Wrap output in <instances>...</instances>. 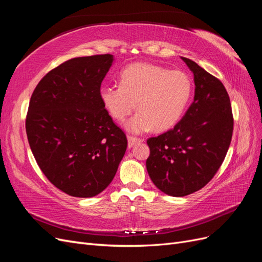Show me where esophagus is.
Segmentation results:
<instances>
[{
  "label": "esophagus",
  "instance_id": "esophagus-1",
  "mask_svg": "<svg viewBox=\"0 0 262 262\" xmlns=\"http://www.w3.org/2000/svg\"><path fill=\"white\" fill-rule=\"evenodd\" d=\"M140 142H143V140L140 139V138L128 136V146H129V148L132 147L133 145H136L137 143H140Z\"/></svg>",
  "mask_w": 262,
  "mask_h": 262
}]
</instances>
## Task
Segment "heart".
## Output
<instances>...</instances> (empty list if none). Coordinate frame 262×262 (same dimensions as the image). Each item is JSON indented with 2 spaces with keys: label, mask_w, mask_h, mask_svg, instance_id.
I'll list each match as a JSON object with an SVG mask.
<instances>
[{
  "label": "heart",
  "mask_w": 262,
  "mask_h": 262,
  "mask_svg": "<svg viewBox=\"0 0 262 262\" xmlns=\"http://www.w3.org/2000/svg\"><path fill=\"white\" fill-rule=\"evenodd\" d=\"M192 89L191 77L184 71L134 63L121 72L120 85L100 87L99 98L117 121H123L138 107L137 115L125 123L130 132L165 131L181 119Z\"/></svg>",
  "instance_id": "b5f03b06"
}]
</instances>
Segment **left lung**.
I'll return each instance as SVG.
<instances>
[{
  "label": "left lung",
  "instance_id": "8db88e82",
  "mask_svg": "<svg viewBox=\"0 0 262 262\" xmlns=\"http://www.w3.org/2000/svg\"><path fill=\"white\" fill-rule=\"evenodd\" d=\"M181 59L193 73V102L172 129L147 140L148 175L171 196L193 193L214 177L226 156L234 126L224 85L194 61Z\"/></svg>",
  "mask_w": 262,
  "mask_h": 262
}]
</instances>
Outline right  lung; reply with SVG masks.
Here are the masks:
<instances>
[{"mask_svg": "<svg viewBox=\"0 0 262 262\" xmlns=\"http://www.w3.org/2000/svg\"><path fill=\"white\" fill-rule=\"evenodd\" d=\"M114 55L66 61L31 95L26 133L45 176L64 193L92 198L113 181L128 141L99 98Z\"/></svg>", "mask_w": 262, "mask_h": 262, "instance_id": "add662e5", "label": "right lung"}]
</instances>
